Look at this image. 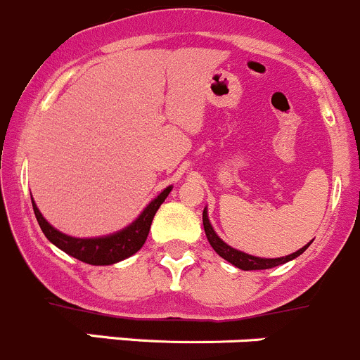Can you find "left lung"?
Returning a JSON list of instances; mask_svg holds the SVG:
<instances>
[{"instance_id": "1", "label": "left lung", "mask_w": 360, "mask_h": 360, "mask_svg": "<svg viewBox=\"0 0 360 360\" xmlns=\"http://www.w3.org/2000/svg\"><path fill=\"white\" fill-rule=\"evenodd\" d=\"M202 226H205L206 238H208V241H210V245L213 247V250H215L220 257L226 259L227 262H231V264L236 266V268L243 269V271H254V269H269V268H276V266H280V264H285V262L300 257L302 252H304L306 248L311 245V241H309L308 245H304V247L300 248L297 252H294V254L285 255V257H276V259L255 257V255L245 254V252L236 250V248H233L231 245H227L224 240H220V236L215 233L212 222H210L208 210L206 208L202 210Z\"/></svg>"}]
</instances>
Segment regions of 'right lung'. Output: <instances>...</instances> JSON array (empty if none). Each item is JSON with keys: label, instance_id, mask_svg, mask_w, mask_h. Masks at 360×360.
<instances>
[{"label": "right lung", "instance_id": "obj_1", "mask_svg": "<svg viewBox=\"0 0 360 360\" xmlns=\"http://www.w3.org/2000/svg\"><path fill=\"white\" fill-rule=\"evenodd\" d=\"M172 188L173 187L169 185L158 198L152 199L145 206L143 212L129 226H126L120 231H115L112 234H106V236L96 238H75L60 233L59 229H56L52 224H49L45 220V217L41 215V212L38 210L33 198H31V202H33V210L38 224H40L41 231H44V234L47 236V240L51 243H54L56 247L66 252L68 255H71V257L78 259L82 262H87V264L92 266H110L131 257V255L136 254L143 247V243L147 241L148 231H150L155 212L165 202V199L168 198Z\"/></svg>", "mask_w": 360, "mask_h": 360}]
</instances>
